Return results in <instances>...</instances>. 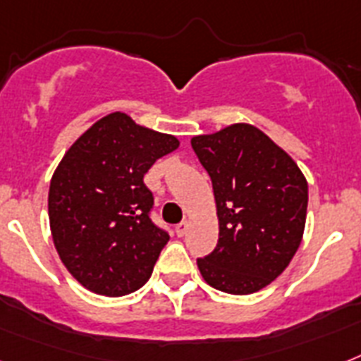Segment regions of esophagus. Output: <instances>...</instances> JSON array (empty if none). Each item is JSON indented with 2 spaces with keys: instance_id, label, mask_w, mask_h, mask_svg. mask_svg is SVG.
I'll list each match as a JSON object with an SVG mask.
<instances>
[{
  "instance_id": "obj_1",
  "label": "esophagus",
  "mask_w": 361,
  "mask_h": 361,
  "mask_svg": "<svg viewBox=\"0 0 361 361\" xmlns=\"http://www.w3.org/2000/svg\"><path fill=\"white\" fill-rule=\"evenodd\" d=\"M187 229H189V224H187V222H181V224H178V226L174 227V231H176V235H178V237H183V235L187 233Z\"/></svg>"
}]
</instances>
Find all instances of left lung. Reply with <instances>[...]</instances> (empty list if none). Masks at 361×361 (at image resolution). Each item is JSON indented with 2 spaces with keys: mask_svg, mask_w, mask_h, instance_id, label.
Listing matches in <instances>:
<instances>
[{
  "mask_svg": "<svg viewBox=\"0 0 361 361\" xmlns=\"http://www.w3.org/2000/svg\"><path fill=\"white\" fill-rule=\"evenodd\" d=\"M211 176L218 244L198 259L205 283L247 295L288 268L307 224L308 183L298 163L253 124L235 123L190 139Z\"/></svg>",
  "mask_w": 361,
  "mask_h": 361,
  "instance_id": "left-lung-1",
  "label": "left lung"
}]
</instances>
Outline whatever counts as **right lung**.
Wrapping results in <instances>:
<instances>
[{
  "label": "right lung",
  "instance_id": "add662e5",
  "mask_svg": "<svg viewBox=\"0 0 361 361\" xmlns=\"http://www.w3.org/2000/svg\"><path fill=\"white\" fill-rule=\"evenodd\" d=\"M178 137L114 111L68 148L49 185V226L62 264L84 288L106 298L139 290L152 275L169 235L148 213L143 183Z\"/></svg>",
  "mask_w": 361,
  "mask_h": 361
}]
</instances>
